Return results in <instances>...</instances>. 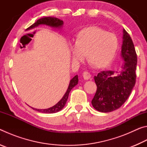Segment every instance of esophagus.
<instances>
[{
    "instance_id": "obj_1",
    "label": "esophagus",
    "mask_w": 147,
    "mask_h": 147,
    "mask_svg": "<svg viewBox=\"0 0 147 147\" xmlns=\"http://www.w3.org/2000/svg\"><path fill=\"white\" fill-rule=\"evenodd\" d=\"M82 76L84 79L86 80H88L91 78V74L88 71H84L82 74Z\"/></svg>"
}]
</instances>
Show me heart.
I'll return each mask as SVG.
<instances>
[{
  "instance_id": "1",
  "label": "heart",
  "mask_w": 147,
  "mask_h": 147,
  "mask_svg": "<svg viewBox=\"0 0 147 147\" xmlns=\"http://www.w3.org/2000/svg\"><path fill=\"white\" fill-rule=\"evenodd\" d=\"M119 40L115 34L97 26H89L80 31L71 45V56L75 62L83 61L88 53L92 64L98 68L109 65L116 56Z\"/></svg>"
}]
</instances>
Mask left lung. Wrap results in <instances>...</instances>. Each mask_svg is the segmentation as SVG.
I'll return each mask as SVG.
<instances>
[{"label":"left lung","mask_w":147,"mask_h":147,"mask_svg":"<svg viewBox=\"0 0 147 147\" xmlns=\"http://www.w3.org/2000/svg\"><path fill=\"white\" fill-rule=\"evenodd\" d=\"M121 57L124 62L121 72L102 71L94 77L97 89L91 104L100 112H111L119 109L127 100L135 86L137 54L131 37L124 29Z\"/></svg>","instance_id":"left-lung-1"}]
</instances>
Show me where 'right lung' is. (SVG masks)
<instances>
[{"mask_svg": "<svg viewBox=\"0 0 147 147\" xmlns=\"http://www.w3.org/2000/svg\"><path fill=\"white\" fill-rule=\"evenodd\" d=\"M40 24H45V25L52 27V28H60L61 27L63 26V21L58 18H56V17H43V18L38 19L36 23H34L30 27H28L26 30L32 29L35 28V27L40 25ZM78 75H76L71 80L70 83H69V85L67 88V90L66 93H65L63 97H62L61 100H59L56 104H55L54 106L51 107V108H49L43 109H36L33 108H32V109H34V110L39 111V112L46 113H54L61 110V109L63 108L65 105L67 100L68 97H69V93H70L71 89H73L76 85L78 84Z\"/></svg>", "mask_w": 147, "mask_h": 147, "instance_id": "right-lung-1", "label": "right lung"}]
</instances>
